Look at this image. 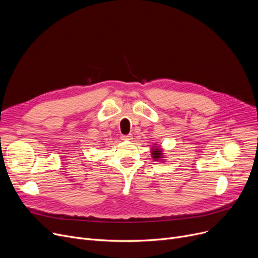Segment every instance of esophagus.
Masks as SVG:
<instances>
[{
  "mask_svg": "<svg viewBox=\"0 0 258 258\" xmlns=\"http://www.w3.org/2000/svg\"><path fill=\"white\" fill-rule=\"evenodd\" d=\"M121 139L123 140V141H130V140H132L133 138H132L131 135H126V136H122V137H121Z\"/></svg>",
  "mask_w": 258,
  "mask_h": 258,
  "instance_id": "obj_1",
  "label": "esophagus"
}]
</instances>
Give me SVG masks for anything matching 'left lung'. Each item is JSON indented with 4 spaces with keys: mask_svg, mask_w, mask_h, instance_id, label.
Masks as SVG:
<instances>
[{
    "mask_svg": "<svg viewBox=\"0 0 258 258\" xmlns=\"http://www.w3.org/2000/svg\"><path fill=\"white\" fill-rule=\"evenodd\" d=\"M157 145V144H155ZM152 157L155 161H158V160H161L163 157V153H162V150L160 148V146H154L153 150H152Z\"/></svg>",
    "mask_w": 258,
    "mask_h": 258,
    "instance_id": "8db88e82",
    "label": "left lung"
}]
</instances>
